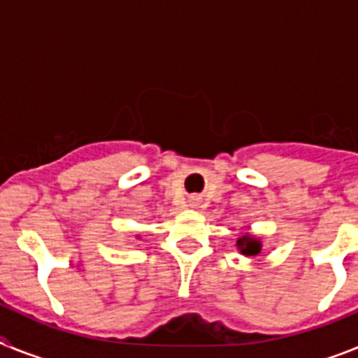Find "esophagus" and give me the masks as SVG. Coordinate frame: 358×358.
Wrapping results in <instances>:
<instances>
[{"mask_svg": "<svg viewBox=\"0 0 358 358\" xmlns=\"http://www.w3.org/2000/svg\"><path fill=\"white\" fill-rule=\"evenodd\" d=\"M197 201H199V199H189V202H192V206H195V204H197Z\"/></svg>", "mask_w": 358, "mask_h": 358, "instance_id": "esophagus-1", "label": "esophagus"}]
</instances>
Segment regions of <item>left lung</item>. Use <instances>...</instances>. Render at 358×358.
<instances>
[{
    "instance_id": "8db88e82",
    "label": "left lung",
    "mask_w": 358,
    "mask_h": 358,
    "mask_svg": "<svg viewBox=\"0 0 358 358\" xmlns=\"http://www.w3.org/2000/svg\"><path fill=\"white\" fill-rule=\"evenodd\" d=\"M236 248L245 256H258L262 251V242L256 236L243 235L242 238L236 240Z\"/></svg>"
}]
</instances>
